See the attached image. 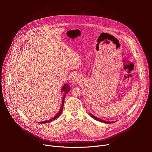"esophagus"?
<instances>
[{"mask_svg":"<svg viewBox=\"0 0 152 152\" xmlns=\"http://www.w3.org/2000/svg\"><path fill=\"white\" fill-rule=\"evenodd\" d=\"M80 81V77L79 75L77 74H74L73 77H72V82L73 83H76L79 82Z\"/></svg>","mask_w":152,"mask_h":152,"instance_id":"1","label":"esophagus"}]
</instances>
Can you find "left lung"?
<instances>
[{
    "mask_svg": "<svg viewBox=\"0 0 152 152\" xmlns=\"http://www.w3.org/2000/svg\"><path fill=\"white\" fill-rule=\"evenodd\" d=\"M90 115L92 118H93L94 119H95V120H97V121H101V122H103V123H114V121H113V122L106 121H104V120H102V119H100V118H97L96 117L94 116V115H93V114H90Z\"/></svg>",
    "mask_w": 152,
    "mask_h": 152,
    "instance_id": "left-lung-1",
    "label": "left lung"
}]
</instances>
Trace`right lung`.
<instances>
[{
	"instance_id": "add662e5",
	"label": "right lung",
	"mask_w": 152,
	"mask_h": 152,
	"mask_svg": "<svg viewBox=\"0 0 152 152\" xmlns=\"http://www.w3.org/2000/svg\"><path fill=\"white\" fill-rule=\"evenodd\" d=\"M70 86H69L67 83H66V84H65V85H63V86L62 87V91L64 92V96H63V98H62V104H61V108H60V110H59V112H58V113L56 114V115H55L52 118H51V119H50V120H46V121L39 122V123H49V122L52 121L53 120H55L56 118H58V117L61 115V113H62V110H63V106H64V103L65 97H66V95L67 93L70 91Z\"/></svg>"
}]
</instances>
